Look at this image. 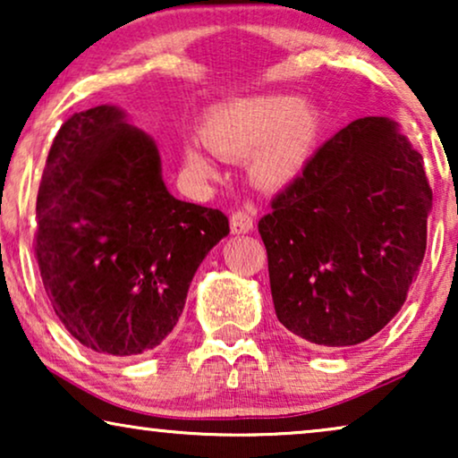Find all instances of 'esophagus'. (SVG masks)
<instances>
[{
	"instance_id": "34e87169",
	"label": "esophagus",
	"mask_w": 458,
	"mask_h": 458,
	"mask_svg": "<svg viewBox=\"0 0 458 458\" xmlns=\"http://www.w3.org/2000/svg\"><path fill=\"white\" fill-rule=\"evenodd\" d=\"M254 227V221H252V215L246 210H235L233 215H231V233L233 235H242V233H250Z\"/></svg>"
}]
</instances>
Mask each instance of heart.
<instances>
[{
  "label": "heart",
  "mask_w": 458,
  "mask_h": 458,
  "mask_svg": "<svg viewBox=\"0 0 458 458\" xmlns=\"http://www.w3.org/2000/svg\"><path fill=\"white\" fill-rule=\"evenodd\" d=\"M321 133V114L292 93L235 98L204 116L199 137L225 160H248L252 177L265 187H285L304 173ZM183 162L193 177L212 181L218 168L196 141L183 146Z\"/></svg>",
  "instance_id": "1"
}]
</instances>
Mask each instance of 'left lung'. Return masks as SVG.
<instances>
[{"label":"left lung","mask_w":458,"mask_h":458,"mask_svg":"<svg viewBox=\"0 0 458 458\" xmlns=\"http://www.w3.org/2000/svg\"><path fill=\"white\" fill-rule=\"evenodd\" d=\"M260 218L279 323L321 348L367 342L403 309L431 190L400 124L365 116L325 141Z\"/></svg>","instance_id":"1"}]
</instances>
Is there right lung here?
Here are the masks:
<instances>
[{"label":"right lung","mask_w":458,"mask_h":458,"mask_svg":"<svg viewBox=\"0 0 458 458\" xmlns=\"http://www.w3.org/2000/svg\"><path fill=\"white\" fill-rule=\"evenodd\" d=\"M227 233L221 210L171 196L158 146L118 106L60 127L37 193L35 254L55 315L83 346L110 356L160 346Z\"/></svg>","instance_id":"obj_1"}]
</instances>
